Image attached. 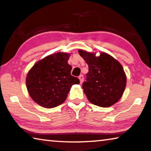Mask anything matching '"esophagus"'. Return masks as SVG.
<instances>
[{
  "instance_id": "esophagus-1",
  "label": "esophagus",
  "mask_w": 151,
  "mask_h": 151,
  "mask_svg": "<svg viewBox=\"0 0 151 151\" xmlns=\"http://www.w3.org/2000/svg\"><path fill=\"white\" fill-rule=\"evenodd\" d=\"M78 78H79V80H80V82H81V83H82L83 81V79H84L83 75H81L79 76H78Z\"/></svg>"
}]
</instances>
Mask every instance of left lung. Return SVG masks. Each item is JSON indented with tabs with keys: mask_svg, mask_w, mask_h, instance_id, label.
Instances as JSON below:
<instances>
[{
	"mask_svg": "<svg viewBox=\"0 0 151 151\" xmlns=\"http://www.w3.org/2000/svg\"><path fill=\"white\" fill-rule=\"evenodd\" d=\"M78 53L88 65L86 81L82 88L91 103L107 107L118 102L126 87L127 78L122 65L109 55L101 52L99 57L84 50Z\"/></svg>",
	"mask_w": 151,
	"mask_h": 151,
	"instance_id": "8db88e82",
	"label": "left lung"
}]
</instances>
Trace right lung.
I'll return each mask as SVG.
<instances>
[{"label": "right lung", "instance_id": "1", "mask_svg": "<svg viewBox=\"0 0 151 151\" xmlns=\"http://www.w3.org/2000/svg\"><path fill=\"white\" fill-rule=\"evenodd\" d=\"M69 55L57 52L33 65L27 76V88L31 97L43 107L53 108L66 99L71 86L80 83L71 75L68 63Z\"/></svg>", "mask_w": 151, "mask_h": 151}]
</instances>
